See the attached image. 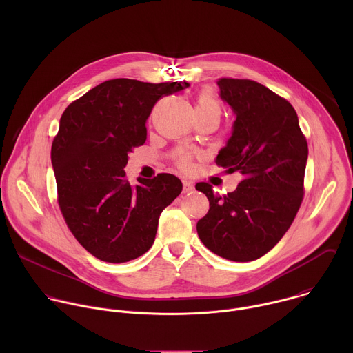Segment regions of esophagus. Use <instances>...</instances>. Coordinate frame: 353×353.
<instances>
[{"label":"esophagus","instance_id":"esophagus-1","mask_svg":"<svg viewBox=\"0 0 353 353\" xmlns=\"http://www.w3.org/2000/svg\"><path fill=\"white\" fill-rule=\"evenodd\" d=\"M194 191V184L191 181L183 180V192H191Z\"/></svg>","mask_w":353,"mask_h":353}]
</instances>
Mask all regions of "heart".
Returning a JSON list of instances; mask_svg holds the SVG:
<instances>
[{"mask_svg": "<svg viewBox=\"0 0 353 353\" xmlns=\"http://www.w3.org/2000/svg\"><path fill=\"white\" fill-rule=\"evenodd\" d=\"M196 112H216L221 113V105L215 96L210 92H201L196 97ZM177 165L183 169L190 168L191 157L185 152L177 155Z\"/></svg>", "mask_w": 353, "mask_h": 353, "instance_id": "obj_1", "label": "heart"}]
</instances>
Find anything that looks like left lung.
Returning <instances> with one entry per match:
<instances>
[{
	"instance_id": "1",
	"label": "left lung",
	"mask_w": 353,
	"mask_h": 353,
	"mask_svg": "<svg viewBox=\"0 0 353 353\" xmlns=\"http://www.w3.org/2000/svg\"><path fill=\"white\" fill-rule=\"evenodd\" d=\"M216 83L236 120L215 162L243 180L225 195L208 183L195 185L210 201L196 232L212 253L247 263L267 254L290 228L303 201L309 148L286 99L250 79Z\"/></svg>"
}]
</instances>
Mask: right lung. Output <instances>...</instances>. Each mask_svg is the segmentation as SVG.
I'll return each mask as SVG.
<instances>
[{
  "label": "right lung",
  "instance_id": "obj_1",
  "mask_svg": "<svg viewBox=\"0 0 353 353\" xmlns=\"http://www.w3.org/2000/svg\"><path fill=\"white\" fill-rule=\"evenodd\" d=\"M187 82L117 78L86 92L64 110L52 145L57 201L79 244L96 259L120 264L152 247L162 211L181 192L180 179L161 173L131 185L128 154L146 141V119L163 96Z\"/></svg>",
  "mask_w": 353,
  "mask_h": 353
}]
</instances>
